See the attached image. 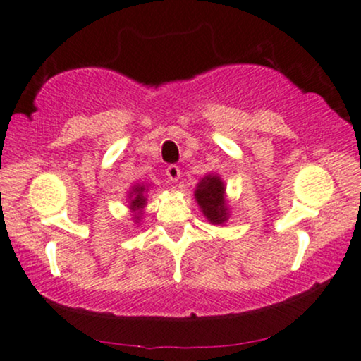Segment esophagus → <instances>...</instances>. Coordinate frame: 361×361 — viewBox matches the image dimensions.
Instances as JSON below:
<instances>
[{
    "instance_id": "34e87169",
    "label": "esophagus",
    "mask_w": 361,
    "mask_h": 361,
    "mask_svg": "<svg viewBox=\"0 0 361 361\" xmlns=\"http://www.w3.org/2000/svg\"><path fill=\"white\" fill-rule=\"evenodd\" d=\"M166 176H168V180L171 181V183H176V181L180 180V176H181L180 168H178L176 165H170L166 168Z\"/></svg>"
}]
</instances>
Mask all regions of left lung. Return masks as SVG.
Instances as JSON below:
<instances>
[{
    "label": "left lung",
    "mask_w": 361,
    "mask_h": 361,
    "mask_svg": "<svg viewBox=\"0 0 361 361\" xmlns=\"http://www.w3.org/2000/svg\"><path fill=\"white\" fill-rule=\"evenodd\" d=\"M195 200L203 216L212 225H225L230 218L226 202V186L218 175H207L200 180L195 190Z\"/></svg>",
    "instance_id": "1"
}]
</instances>
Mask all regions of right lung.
Returning a JSON list of instances; mask_svg holds the SVG:
<instances>
[{"label":"right lung","instance_id":"add662e5","mask_svg":"<svg viewBox=\"0 0 361 361\" xmlns=\"http://www.w3.org/2000/svg\"><path fill=\"white\" fill-rule=\"evenodd\" d=\"M147 191H148V185H143V183H138L135 186H131L130 191H128V208L131 209V213H133V221L135 223H140L141 221V216H143V208L147 207Z\"/></svg>","mask_w":361,"mask_h":361}]
</instances>
